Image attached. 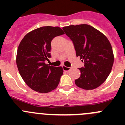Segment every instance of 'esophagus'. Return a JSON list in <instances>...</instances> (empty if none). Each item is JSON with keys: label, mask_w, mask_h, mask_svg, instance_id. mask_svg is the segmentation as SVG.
<instances>
[{"label": "esophagus", "mask_w": 125, "mask_h": 125, "mask_svg": "<svg viewBox=\"0 0 125 125\" xmlns=\"http://www.w3.org/2000/svg\"><path fill=\"white\" fill-rule=\"evenodd\" d=\"M62 68H63V70L64 71H67V72L69 71L71 69V68H70V67H66V66H62Z\"/></svg>", "instance_id": "1"}]
</instances>
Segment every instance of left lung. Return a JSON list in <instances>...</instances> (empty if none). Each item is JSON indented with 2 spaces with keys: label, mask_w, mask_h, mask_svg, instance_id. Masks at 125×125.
<instances>
[{
  "label": "left lung",
  "mask_w": 125,
  "mask_h": 125,
  "mask_svg": "<svg viewBox=\"0 0 125 125\" xmlns=\"http://www.w3.org/2000/svg\"><path fill=\"white\" fill-rule=\"evenodd\" d=\"M73 42L76 56L84 62L81 76L75 80L78 87L94 89L102 84L111 73L114 55L110 41L102 32L88 24L62 27Z\"/></svg>",
  "instance_id": "8db88e82"
}]
</instances>
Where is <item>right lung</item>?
Here are the masks:
<instances>
[{"label":"right lung","instance_id":"add662e5","mask_svg":"<svg viewBox=\"0 0 125 125\" xmlns=\"http://www.w3.org/2000/svg\"><path fill=\"white\" fill-rule=\"evenodd\" d=\"M64 34L59 27L44 26L27 33L19 45L16 64L19 72L29 88L40 93L56 89L63 74L61 66L46 64L51 57L53 38Z\"/></svg>","mask_w":125,"mask_h":125}]
</instances>
